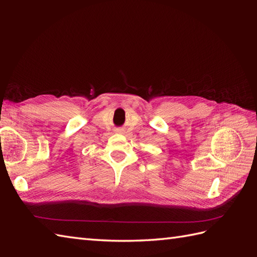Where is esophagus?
I'll return each mask as SVG.
<instances>
[{
    "mask_svg": "<svg viewBox=\"0 0 257 257\" xmlns=\"http://www.w3.org/2000/svg\"><path fill=\"white\" fill-rule=\"evenodd\" d=\"M116 132H118V133H122V130H118Z\"/></svg>",
    "mask_w": 257,
    "mask_h": 257,
    "instance_id": "obj_1",
    "label": "esophagus"
}]
</instances>
